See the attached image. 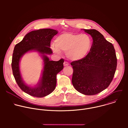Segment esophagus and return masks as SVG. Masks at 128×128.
I'll use <instances>...</instances> for the list:
<instances>
[{"label": "esophagus", "instance_id": "esophagus-1", "mask_svg": "<svg viewBox=\"0 0 128 128\" xmlns=\"http://www.w3.org/2000/svg\"><path fill=\"white\" fill-rule=\"evenodd\" d=\"M63 65H64V66H67L69 65V64L67 62H64V63H63Z\"/></svg>", "mask_w": 128, "mask_h": 128}]
</instances>
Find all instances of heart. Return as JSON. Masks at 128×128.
Masks as SVG:
<instances>
[{"instance_id": "b5f03b06", "label": "heart", "mask_w": 128, "mask_h": 128, "mask_svg": "<svg viewBox=\"0 0 128 128\" xmlns=\"http://www.w3.org/2000/svg\"><path fill=\"white\" fill-rule=\"evenodd\" d=\"M55 44H52L51 49L58 55L61 50L66 52L67 57L71 61L84 59L90 52L92 46V40L87 34L65 32L56 38Z\"/></svg>"}]
</instances>
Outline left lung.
I'll list each match as a JSON object with an SVG mask.
<instances>
[{
	"instance_id": "left-lung-1",
	"label": "left lung",
	"mask_w": 128,
	"mask_h": 128,
	"mask_svg": "<svg viewBox=\"0 0 128 128\" xmlns=\"http://www.w3.org/2000/svg\"><path fill=\"white\" fill-rule=\"evenodd\" d=\"M92 36V48L84 59L71 63L74 69L72 83L78 92L97 94L112 82L117 66L114 46L95 29H83Z\"/></svg>"
}]
</instances>
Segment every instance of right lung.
I'll list each match as a JSON object with an SVG mask.
<instances>
[{
  "instance_id": "obj_1",
  "label": "right lung",
  "mask_w": 128,
  "mask_h": 128,
  "mask_svg": "<svg viewBox=\"0 0 128 128\" xmlns=\"http://www.w3.org/2000/svg\"><path fill=\"white\" fill-rule=\"evenodd\" d=\"M58 31L52 29H42L27 33L23 40L16 44L14 50L12 68L17 84L25 93L33 97L42 98L52 93L56 86V76L63 69L64 59L58 61H50L48 54H52L50 44ZM36 51L43 60V69L40 80L33 86H28L22 80L20 68V59L26 53Z\"/></svg>"
}]
</instances>
